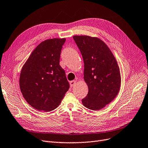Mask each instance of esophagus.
Here are the masks:
<instances>
[{"instance_id":"esophagus-1","label":"esophagus","mask_w":148,"mask_h":148,"mask_svg":"<svg viewBox=\"0 0 148 148\" xmlns=\"http://www.w3.org/2000/svg\"><path fill=\"white\" fill-rule=\"evenodd\" d=\"M76 82H77V81H76V80H73V81H71V82H70V86H71V87H73V86H74L76 84Z\"/></svg>"}]
</instances>
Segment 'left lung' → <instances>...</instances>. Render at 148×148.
I'll use <instances>...</instances> for the list:
<instances>
[{"label":"left lung","mask_w":148,"mask_h":148,"mask_svg":"<svg viewBox=\"0 0 148 148\" xmlns=\"http://www.w3.org/2000/svg\"><path fill=\"white\" fill-rule=\"evenodd\" d=\"M84 62V80L88 87L82 104L93 111L100 110L118 94L121 85L120 68L107 45L97 37L74 36Z\"/></svg>","instance_id":"1"}]
</instances>
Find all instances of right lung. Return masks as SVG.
<instances>
[{"label":"right lung","mask_w":148,"mask_h":148,"mask_svg":"<svg viewBox=\"0 0 148 148\" xmlns=\"http://www.w3.org/2000/svg\"><path fill=\"white\" fill-rule=\"evenodd\" d=\"M65 41V38H54L41 42L22 66L19 78L21 91L36 110H55L69 88L65 71L59 65Z\"/></svg>","instance_id":"1"}]
</instances>
